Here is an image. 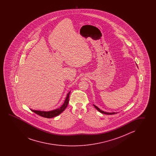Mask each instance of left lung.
Masks as SVG:
<instances>
[{
	"mask_svg": "<svg viewBox=\"0 0 156 156\" xmlns=\"http://www.w3.org/2000/svg\"><path fill=\"white\" fill-rule=\"evenodd\" d=\"M93 105L94 106V107L96 108V109L98 110L99 112L100 113H103V114H108V115H112V114H116L117 113H115V112H113V113H107V112H104L103 110H101V109H100V108H99L98 106H96V105H94L93 104Z\"/></svg>",
	"mask_w": 156,
	"mask_h": 156,
	"instance_id": "8db88e82",
	"label": "left lung"
}]
</instances>
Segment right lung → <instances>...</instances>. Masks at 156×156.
Masks as SVG:
<instances>
[{"mask_svg": "<svg viewBox=\"0 0 156 156\" xmlns=\"http://www.w3.org/2000/svg\"><path fill=\"white\" fill-rule=\"evenodd\" d=\"M70 91L69 93L67 94L66 99L64 101V103L62 104V105L59 108H57L56 109L51 110V111H40V110H31L34 113H36L37 114L39 115L40 116H42L44 118H52L53 117L58 115L62 112H63L65 109L66 108L67 105L69 104V96H70Z\"/></svg>", "mask_w": 156, "mask_h": 156, "instance_id": "add662e5", "label": "right lung"}]
</instances>
